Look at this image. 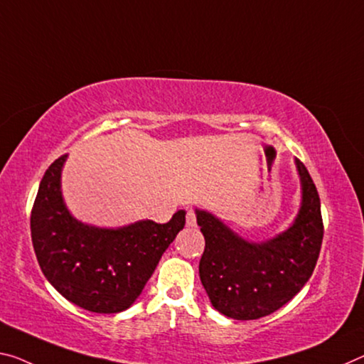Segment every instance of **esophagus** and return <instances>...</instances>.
<instances>
[{"label":"esophagus","instance_id":"obj_1","mask_svg":"<svg viewBox=\"0 0 364 364\" xmlns=\"http://www.w3.org/2000/svg\"><path fill=\"white\" fill-rule=\"evenodd\" d=\"M186 225L189 228H194L196 225H198L196 223V212L193 209H189L186 213Z\"/></svg>","mask_w":364,"mask_h":364}]
</instances>
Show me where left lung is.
<instances>
[{
	"label": "left lung",
	"instance_id": "obj_1",
	"mask_svg": "<svg viewBox=\"0 0 364 364\" xmlns=\"http://www.w3.org/2000/svg\"><path fill=\"white\" fill-rule=\"evenodd\" d=\"M301 180V207L290 228L272 240L252 243L215 215L196 209L205 238L199 277L218 313L236 321L272 314L301 290L313 275L324 225L321 200L309 173L295 159Z\"/></svg>",
	"mask_w": 364,
	"mask_h": 364
}]
</instances>
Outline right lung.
<instances>
[{"instance_id": "1", "label": "right lung", "mask_w": 364, "mask_h": 364, "mask_svg": "<svg viewBox=\"0 0 364 364\" xmlns=\"http://www.w3.org/2000/svg\"><path fill=\"white\" fill-rule=\"evenodd\" d=\"M68 155L48 166L32 207V245L43 275L68 301L92 313L128 309L160 257L186 223L178 210L166 223L141 220L119 228L85 225L69 213L61 194Z\"/></svg>"}]
</instances>
